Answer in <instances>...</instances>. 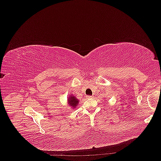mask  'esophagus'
I'll return each instance as SVG.
<instances>
[{
    "label": "esophagus",
    "instance_id": "1",
    "mask_svg": "<svg viewBox=\"0 0 161 161\" xmlns=\"http://www.w3.org/2000/svg\"><path fill=\"white\" fill-rule=\"evenodd\" d=\"M86 98H87V99H89V98H92V96H90V95H87V96H86Z\"/></svg>",
    "mask_w": 161,
    "mask_h": 161
}]
</instances>
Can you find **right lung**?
<instances>
[{"label": "right lung", "mask_w": 161, "mask_h": 161, "mask_svg": "<svg viewBox=\"0 0 161 161\" xmlns=\"http://www.w3.org/2000/svg\"><path fill=\"white\" fill-rule=\"evenodd\" d=\"M79 99H76L75 96L70 95V97L68 99V103L69 104L70 106H71L72 108H75L79 104Z\"/></svg>", "instance_id": "right-lung-1"}]
</instances>
